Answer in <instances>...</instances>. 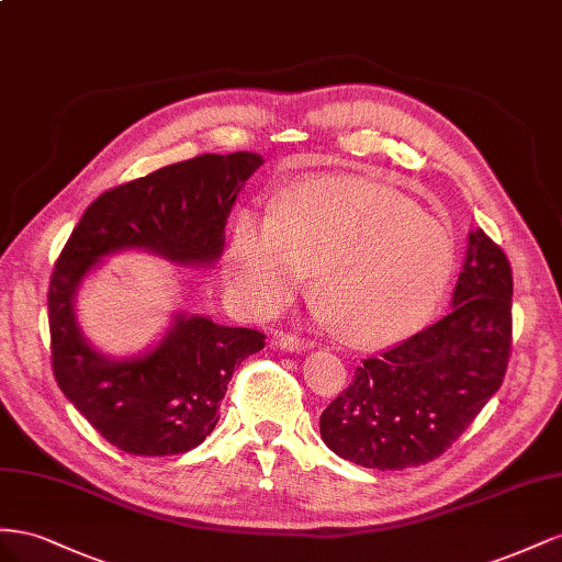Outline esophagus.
<instances>
[{"label": "esophagus", "instance_id": "34e87169", "mask_svg": "<svg viewBox=\"0 0 562 562\" xmlns=\"http://www.w3.org/2000/svg\"><path fill=\"white\" fill-rule=\"evenodd\" d=\"M276 344L282 350H290V352H306L313 348V341L301 339V336H296V334H282Z\"/></svg>", "mask_w": 562, "mask_h": 562}]
</instances>
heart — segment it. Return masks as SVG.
Segmentation results:
<instances>
[{
    "label": "heart",
    "mask_w": 562,
    "mask_h": 562,
    "mask_svg": "<svg viewBox=\"0 0 562 562\" xmlns=\"http://www.w3.org/2000/svg\"><path fill=\"white\" fill-rule=\"evenodd\" d=\"M315 270L317 313L352 346L414 334L454 272V239L397 192L352 181H303L272 204L243 210L231 231L228 276L256 311H278Z\"/></svg>",
    "instance_id": "b5f03b06"
}]
</instances>
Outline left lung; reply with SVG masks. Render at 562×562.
<instances>
[{
    "label": "left lung",
    "instance_id": "8db88e82",
    "mask_svg": "<svg viewBox=\"0 0 562 562\" xmlns=\"http://www.w3.org/2000/svg\"><path fill=\"white\" fill-rule=\"evenodd\" d=\"M513 278L504 251L469 233L452 311L412 339L367 358L319 416L334 454L403 471L438 459L499 391L510 352Z\"/></svg>",
    "mask_w": 562,
    "mask_h": 562
}]
</instances>
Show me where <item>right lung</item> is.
<instances>
[{"mask_svg": "<svg viewBox=\"0 0 562 562\" xmlns=\"http://www.w3.org/2000/svg\"><path fill=\"white\" fill-rule=\"evenodd\" d=\"M261 165L256 153L200 155L112 188L89 204L60 254L49 284L54 376L75 409L126 454L171 457L198 447L218 422L235 367L266 336L179 311L153 346L110 356L79 325V286L122 251L214 266L239 190Z\"/></svg>", "mask_w": 562, "mask_h": 562, "instance_id": "1", "label": "right lung"}]
</instances>
